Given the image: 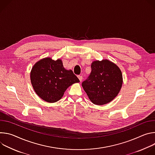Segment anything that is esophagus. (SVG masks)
<instances>
[{"label":"esophagus","mask_w":155,"mask_h":155,"mask_svg":"<svg viewBox=\"0 0 155 155\" xmlns=\"http://www.w3.org/2000/svg\"><path fill=\"white\" fill-rule=\"evenodd\" d=\"M78 78L79 80L80 81V82L83 80V77H82V76H81V75H78Z\"/></svg>","instance_id":"34e87169"}]
</instances>
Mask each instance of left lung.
Segmentation results:
<instances>
[{
	"mask_svg": "<svg viewBox=\"0 0 155 155\" xmlns=\"http://www.w3.org/2000/svg\"><path fill=\"white\" fill-rule=\"evenodd\" d=\"M91 72L82 87L90 100L102 105L113 101L118 94L123 84V75L118 66L108 59L94 61Z\"/></svg>",
	"mask_w": 155,
	"mask_h": 155,
	"instance_id": "8db88e82",
	"label": "left lung"
}]
</instances>
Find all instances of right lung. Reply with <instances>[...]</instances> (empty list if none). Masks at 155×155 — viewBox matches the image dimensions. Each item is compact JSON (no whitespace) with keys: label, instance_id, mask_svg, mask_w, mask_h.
<instances>
[{"label":"right lung","instance_id":"obj_1","mask_svg":"<svg viewBox=\"0 0 155 155\" xmlns=\"http://www.w3.org/2000/svg\"><path fill=\"white\" fill-rule=\"evenodd\" d=\"M31 81L35 93L44 101H59L68 88L80 80L72 70H66L60 59L50 57L37 61L31 71Z\"/></svg>","mask_w":155,"mask_h":155}]
</instances>
